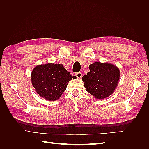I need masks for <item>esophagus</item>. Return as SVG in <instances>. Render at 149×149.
<instances>
[{"label":"esophagus","instance_id":"esophagus-1","mask_svg":"<svg viewBox=\"0 0 149 149\" xmlns=\"http://www.w3.org/2000/svg\"><path fill=\"white\" fill-rule=\"evenodd\" d=\"M76 76L78 78H81V76H82V73H81V72H78V73H76Z\"/></svg>","mask_w":149,"mask_h":149}]
</instances>
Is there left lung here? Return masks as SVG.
Listing matches in <instances>:
<instances>
[{
    "mask_svg": "<svg viewBox=\"0 0 149 149\" xmlns=\"http://www.w3.org/2000/svg\"><path fill=\"white\" fill-rule=\"evenodd\" d=\"M82 80L86 91L97 100L106 98L114 92L120 78L118 67L108 63L94 62Z\"/></svg>",
    "mask_w": 149,
    "mask_h": 149,
    "instance_id": "8db88e82",
    "label": "left lung"
}]
</instances>
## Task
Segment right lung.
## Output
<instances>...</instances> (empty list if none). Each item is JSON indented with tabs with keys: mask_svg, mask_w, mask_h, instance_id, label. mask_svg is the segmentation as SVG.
<instances>
[{
	"mask_svg": "<svg viewBox=\"0 0 149 149\" xmlns=\"http://www.w3.org/2000/svg\"><path fill=\"white\" fill-rule=\"evenodd\" d=\"M61 64L38 65L31 71V83L40 96L53 101L58 100L66 89L68 82L76 79Z\"/></svg>",
	"mask_w": 149,
	"mask_h": 149,
	"instance_id": "1",
	"label": "right lung"
}]
</instances>
